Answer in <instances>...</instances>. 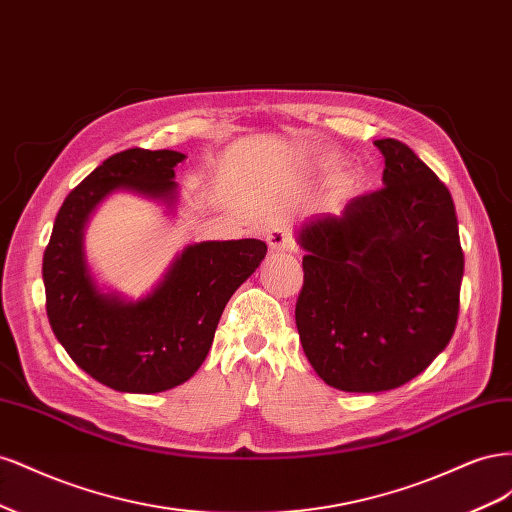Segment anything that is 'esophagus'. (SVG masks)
<instances>
[{
  "label": "esophagus",
  "mask_w": 512,
  "mask_h": 512,
  "mask_svg": "<svg viewBox=\"0 0 512 512\" xmlns=\"http://www.w3.org/2000/svg\"><path fill=\"white\" fill-rule=\"evenodd\" d=\"M267 243L271 254H292L294 252V241L284 228H273L267 232Z\"/></svg>",
  "instance_id": "34e87169"
}]
</instances>
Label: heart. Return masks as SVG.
<instances>
[{"mask_svg":"<svg viewBox=\"0 0 512 512\" xmlns=\"http://www.w3.org/2000/svg\"><path fill=\"white\" fill-rule=\"evenodd\" d=\"M352 188H354L352 179H342V181L337 183V192H339V194H350V192H352Z\"/></svg>","mask_w":512,"mask_h":512,"instance_id":"heart-1","label":"heart"}]
</instances>
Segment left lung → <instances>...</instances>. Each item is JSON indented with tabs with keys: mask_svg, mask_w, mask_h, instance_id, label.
I'll return each mask as SVG.
<instances>
[{
	"mask_svg": "<svg viewBox=\"0 0 512 512\" xmlns=\"http://www.w3.org/2000/svg\"><path fill=\"white\" fill-rule=\"evenodd\" d=\"M374 145L384 188L299 230L294 320L316 374L346 393L416 378L451 342L459 314L463 252L451 192L408 145Z\"/></svg>",
	"mask_w": 512,
	"mask_h": 512,
	"instance_id": "1",
	"label": "left lung"
}]
</instances>
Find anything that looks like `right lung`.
I'll use <instances>...</instances> for the list:
<instances>
[{
    "mask_svg": "<svg viewBox=\"0 0 512 512\" xmlns=\"http://www.w3.org/2000/svg\"><path fill=\"white\" fill-rule=\"evenodd\" d=\"M179 151L126 149L104 160L61 205L44 250L46 316L70 359L108 389L162 393L203 365L228 299L250 277L267 243L258 239L188 245L147 297L102 292L89 273L83 232L117 190L175 207Z\"/></svg>",
    "mask_w": 512,
    "mask_h": 512,
    "instance_id": "obj_1",
    "label": "right lung"
}]
</instances>
